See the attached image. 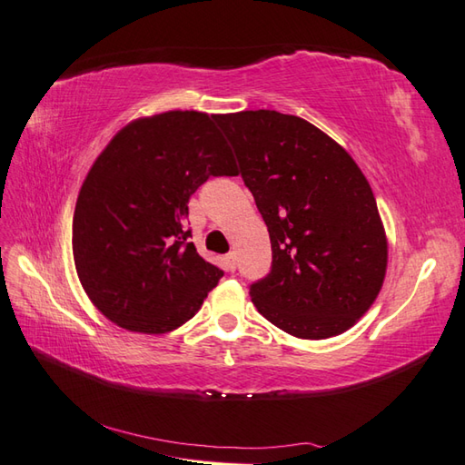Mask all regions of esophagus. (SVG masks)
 I'll return each mask as SVG.
<instances>
[{"label":"esophagus","mask_w":465,"mask_h":465,"mask_svg":"<svg viewBox=\"0 0 465 465\" xmlns=\"http://www.w3.org/2000/svg\"><path fill=\"white\" fill-rule=\"evenodd\" d=\"M223 263L227 272H235V268H238V262H235V253H227L223 258Z\"/></svg>","instance_id":"1"}]
</instances>
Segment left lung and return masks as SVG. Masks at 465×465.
<instances>
[{
    "instance_id": "left-lung-1",
    "label": "left lung",
    "mask_w": 465,
    "mask_h": 465,
    "mask_svg": "<svg viewBox=\"0 0 465 465\" xmlns=\"http://www.w3.org/2000/svg\"><path fill=\"white\" fill-rule=\"evenodd\" d=\"M272 242L250 285L265 320L302 340L343 333L381 290L388 243L371 187L341 145L273 110L217 115Z\"/></svg>"
}]
</instances>
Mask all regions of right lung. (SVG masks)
I'll return each instance as SVG.
<instances>
[{
    "label": "right lung",
    "instance_id": "right-lung-1",
    "mask_svg": "<svg viewBox=\"0 0 465 465\" xmlns=\"http://www.w3.org/2000/svg\"><path fill=\"white\" fill-rule=\"evenodd\" d=\"M215 120L165 112L132 122L82 185L74 213L75 270L95 308L125 330L173 331L223 275L197 253L185 225L197 187L235 175Z\"/></svg>",
    "mask_w": 465,
    "mask_h": 465
}]
</instances>
